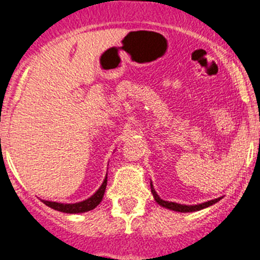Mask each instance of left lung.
I'll list each match as a JSON object with an SVG mask.
<instances>
[{"label": "left lung", "instance_id": "obj_1", "mask_svg": "<svg viewBox=\"0 0 260 260\" xmlns=\"http://www.w3.org/2000/svg\"><path fill=\"white\" fill-rule=\"evenodd\" d=\"M151 192H152V195H153L154 200H156V203L158 204V205L164 206V208H166V209H170V210L179 211V212H192V211L203 210V209L209 208V206H211V205H214V204H216L217 201H220V199H221V198H217V199H214V200L206 201V203L198 204V205H182V204L171 203V201H165V200H162V199L159 198L158 195H157V192H156V191H154L152 182H151Z\"/></svg>", "mask_w": 260, "mask_h": 260}]
</instances>
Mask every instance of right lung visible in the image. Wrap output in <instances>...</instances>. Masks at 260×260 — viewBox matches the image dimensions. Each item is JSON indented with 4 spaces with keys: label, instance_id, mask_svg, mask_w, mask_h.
<instances>
[{
    "label": "right lung",
    "instance_id": "obj_1",
    "mask_svg": "<svg viewBox=\"0 0 260 260\" xmlns=\"http://www.w3.org/2000/svg\"><path fill=\"white\" fill-rule=\"evenodd\" d=\"M107 187V176L104 179L103 183L101 185V187L96 190V192L94 195H91L90 198L86 199V200L80 201V203L75 204H61V203H55V201H46L41 200L45 205H48L49 208L54 209V210L67 212V214H79V212H86L89 210H93L94 208L101 204L102 199L104 196V191H106Z\"/></svg>",
    "mask_w": 260,
    "mask_h": 260
}]
</instances>
